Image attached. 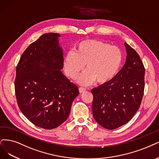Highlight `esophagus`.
<instances>
[{
  "label": "esophagus",
  "mask_w": 159,
  "mask_h": 159,
  "mask_svg": "<svg viewBox=\"0 0 159 159\" xmlns=\"http://www.w3.org/2000/svg\"><path fill=\"white\" fill-rule=\"evenodd\" d=\"M79 90L80 93H83L86 91V89H85V88H83V87H80Z\"/></svg>",
  "instance_id": "obj_1"
}]
</instances>
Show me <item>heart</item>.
<instances>
[{"mask_svg": "<svg viewBox=\"0 0 159 159\" xmlns=\"http://www.w3.org/2000/svg\"><path fill=\"white\" fill-rule=\"evenodd\" d=\"M122 61V53L118 47L96 40L79 43L76 50L70 51L64 58L65 72L75 79L84 67L87 68L79 78V83L88 85L96 80L98 83H107L118 73Z\"/></svg>", "mask_w": 159, "mask_h": 159, "instance_id": "b5f03b06", "label": "heart"}]
</instances>
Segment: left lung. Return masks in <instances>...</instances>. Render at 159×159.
<instances>
[{"label":"left lung","instance_id":"1","mask_svg":"<svg viewBox=\"0 0 159 159\" xmlns=\"http://www.w3.org/2000/svg\"><path fill=\"white\" fill-rule=\"evenodd\" d=\"M126 63L115 77L91 90L92 113L102 127L114 130L130 121L139 108L145 87V67L126 43Z\"/></svg>","mask_w":159,"mask_h":159}]
</instances>
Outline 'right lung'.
Instances as JSON below:
<instances>
[{
	"instance_id": "add662e5",
	"label": "right lung",
	"mask_w": 159,
	"mask_h": 159,
	"mask_svg": "<svg viewBox=\"0 0 159 159\" xmlns=\"http://www.w3.org/2000/svg\"><path fill=\"white\" fill-rule=\"evenodd\" d=\"M58 33L43 34L23 53L16 67L15 92L22 113L33 124L51 130L68 118L79 94L61 72L63 54Z\"/></svg>"
}]
</instances>
